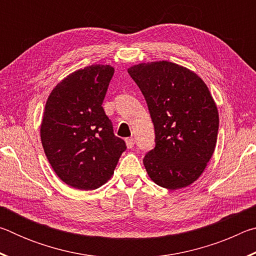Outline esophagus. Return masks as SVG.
I'll return each instance as SVG.
<instances>
[{
	"mask_svg": "<svg viewBox=\"0 0 256 256\" xmlns=\"http://www.w3.org/2000/svg\"><path fill=\"white\" fill-rule=\"evenodd\" d=\"M125 142H126V146L128 149H132L134 146V144H136V141H134L133 138H128L126 140H125Z\"/></svg>",
	"mask_w": 256,
	"mask_h": 256,
	"instance_id": "esophagus-1",
	"label": "esophagus"
}]
</instances>
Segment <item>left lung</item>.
<instances>
[{
  "label": "left lung",
  "instance_id": "1",
  "mask_svg": "<svg viewBox=\"0 0 256 256\" xmlns=\"http://www.w3.org/2000/svg\"><path fill=\"white\" fill-rule=\"evenodd\" d=\"M140 88L154 126L156 146L144 156L151 180L168 190L196 182L214 154L219 115L200 76L178 64L141 63L128 70Z\"/></svg>",
  "mask_w": 256,
  "mask_h": 256
}]
</instances>
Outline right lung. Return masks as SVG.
I'll return each mask as SVG.
<instances>
[{
  "label": "right lung",
  "instance_id": "right-lung-1",
  "mask_svg": "<svg viewBox=\"0 0 256 256\" xmlns=\"http://www.w3.org/2000/svg\"><path fill=\"white\" fill-rule=\"evenodd\" d=\"M112 74L110 66L81 68L60 81L46 102L42 148L56 175L78 190L105 184L126 150L102 106Z\"/></svg>",
  "mask_w": 256,
  "mask_h": 256
}]
</instances>
